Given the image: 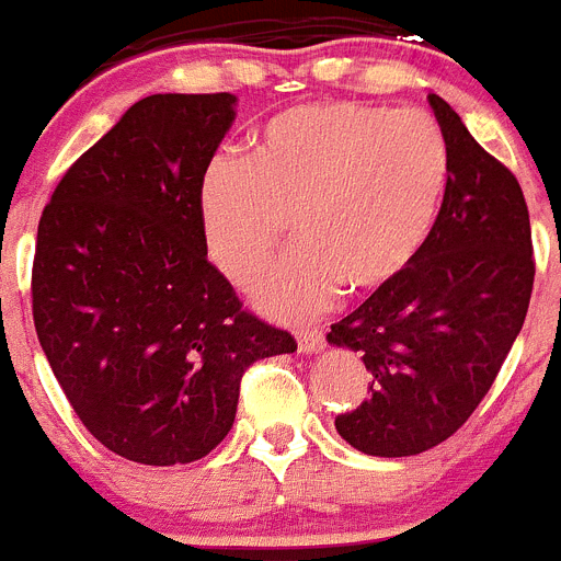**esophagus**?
Instances as JSON below:
<instances>
[{"label":"esophagus","mask_w":561,"mask_h":561,"mask_svg":"<svg viewBox=\"0 0 561 561\" xmlns=\"http://www.w3.org/2000/svg\"><path fill=\"white\" fill-rule=\"evenodd\" d=\"M297 347H300V353H317L325 347V333L317 331V328H311V331H300L297 333Z\"/></svg>","instance_id":"1"}]
</instances>
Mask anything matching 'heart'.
<instances>
[{"label": "heart", "instance_id": "heart-1", "mask_svg": "<svg viewBox=\"0 0 561 561\" xmlns=\"http://www.w3.org/2000/svg\"><path fill=\"white\" fill-rule=\"evenodd\" d=\"M448 144L420 107L317 102L277 113L250 158L217 156L197 188L210 261L247 286L291 219L300 244L255 286L280 320H306L339 289H383L417 259L448 186Z\"/></svg>", "mask_w": 561, "mask_h": 561}]
</instances>
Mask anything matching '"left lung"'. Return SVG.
<instances>
[{"mask_svg":"<svg viewBox=\"0 0 561 561\" xmlns=\"http://www.w3.org/2000/svg\"><path fill=\"white\" fill-rule=\"evenodd\" d=\"M448 144V186L428 241L392 284L331 325L362 353L369 392L336 431L369 456H417L454 436L495 383L534 289L528 205L517 178L459 113L428 96Z\"/></svg>","mask_w":561,"mask_h":561,"instance_id":"8db88e82","label":"left lung"}]
</instances>
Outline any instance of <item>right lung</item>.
I'll return each instance as SVG.
<instances>
[{
	"label": "right lung",
	"instance_id": "1",
	"mask_svg": "<svg viewBox=\"0 0 561 561\" xmlns=\"http://www.w3.org/2000/svg\"><path fill=\"white\" fill-rule=\"evenodd\" d=\"M236 96L152 94L60 178L38 222L33 320L80 423L138 465L228 436L241 375L297 351L208 261L197 188Z\"/></svg>",
	"mask_w": 561,
	"mask_h": 561
}]
</instances>
